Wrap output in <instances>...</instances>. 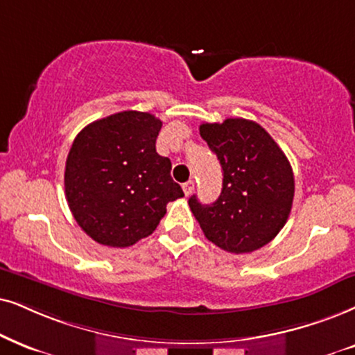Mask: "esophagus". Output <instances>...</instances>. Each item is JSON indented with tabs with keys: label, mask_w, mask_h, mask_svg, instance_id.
Listing matches in <instances>:
<instances>
[{
	"label": "esophagus",
	"mask_w": 355,
	"mask_h": 355,
	"mask_svg": "<svg viewBox=\"0 0 355 355\" xmlns=\"http://www.w3.org/2000/svg\"><path fill=\"white\" fill-rule=\"evenodd\" d=\"M193 190H195V182L193 180H188L187 183H183V191H185L187 196H190Z\"/></svg>",
	"instance_id": "esophagus-1"
}]
</instances>
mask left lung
<instances>
[{
  "label": "left lung",
  "instance_id": "8db88e82",
  "mask_svg": "<svg viewBox=\"0 0 355 355\" xmlns=\"http://www.w3.org/2000/svg\"><path fill=\"white\" fill-rule=\"evenodd\" d=\"M201 137L223 167V190L211 205L188 200L206 239L232 254L268 244L291 211L295 178L284 150L262 125L242 118L203 123Z\"/></svg>",
  "mask_w": 355,
  "mask_h": 355
}]
</instances>
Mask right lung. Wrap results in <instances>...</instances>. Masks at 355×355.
<instances>
[{
	"label": "right lung",
	"mask_w": 355,
	"mask_h": 355,
	"mask_svg": "<svg viewBox=\"0 0 355 355\" xmlns=\"http://www.w3.org/2000/svg\"><path fill=\"white\" fill-rule=\"evenodd\" d=\"M162 121L121 111L88 124L65 164V196L78 226L107 248H129L150 236L183 190L172 162L157 154Z\"/></svg>",
	"instance_id": "1"
}]
</instances>
